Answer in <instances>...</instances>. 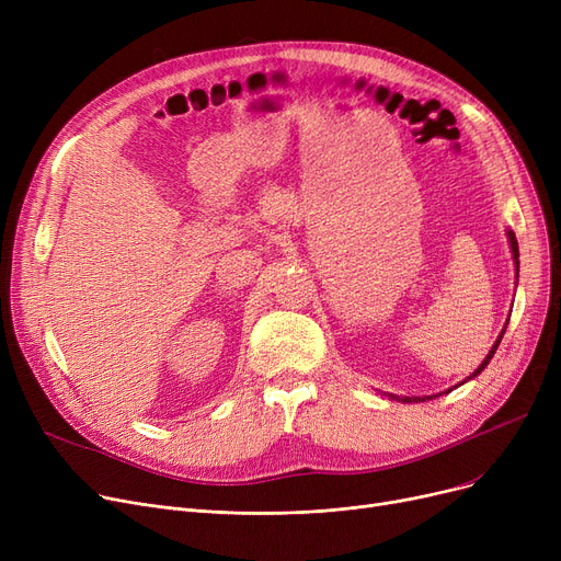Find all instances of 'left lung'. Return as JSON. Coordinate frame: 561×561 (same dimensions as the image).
Segmentation results:
<instances>
[{"instance_id": "left-lung-1", "label": "left lung", "mask_w": 561, "mask_h": 561, "mask_svg": "<svg viewBox=\"0 0 561 561\" xmlns=\"http://www.w3.org/2000/svg\"><path fill=\"white\" fill-rule=\"evenodd\" d=\"M507 239H510V245H512V254H514V263H516V279H518V243H516V236H514V231H512V229L507 231ZM503 334H505V330L500 332V336L495 339V343H493V347L489 350V355L484 357V362L478 366V370H476L473 375H470L468 379H473L476 375H480V373L486 368V364H489V362H491V357L495 355V350H497L500 341H503ZM468 379H466V381H468ZM461 385H463V381H461ZM391 400H400V402H425V400H430V398H398V396H391Z\"/></svg>"}]
</instances>
